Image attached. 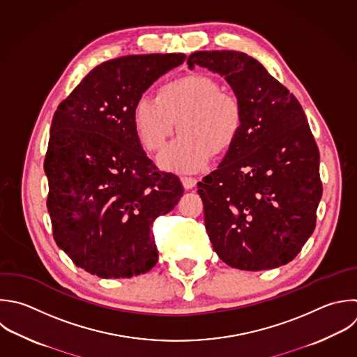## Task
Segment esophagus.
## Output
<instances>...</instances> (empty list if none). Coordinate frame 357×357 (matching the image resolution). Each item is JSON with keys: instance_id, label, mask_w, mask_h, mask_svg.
<instances>
[{"instance_id": "1", "label": "esophagus", "mask_w": 357, "mask_h": 357, "mask_svg": "<svg viewBox=\"0 0 357 357\" xmlns=\"http://www.w3.org/2000/svg\"><path fill=\"white\" fill-rule=\"evenodd\" d=\"M181 184L185 190H191L197 185V180L192 177H181Z\"/></svg>"}]
</instances>
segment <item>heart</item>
<instances>
[{"instance_id":"1","label":"heart","mask_w":357,"mask_h":357,"mask_svg":"<svg viewBox=\"0 0 357 357\" xmlns=\"http://www.w3.org/2000/svg\"><path fill=\"white\" fill-rule=\"evenodd\" d=\"M178 130L183 132L159 156L162 169L176 173L204 170L215 153L227 151L243 126L237 96L205 75L166 82L158 98L141 96L132 107V126L141 144L159 151Z\"/></svg>"}]
</instances>
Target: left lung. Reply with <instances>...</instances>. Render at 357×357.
<instances>
[{
  "instance_id": "left-lung-1",
  "label": "left lung",
  "mask_w": 357,
  "mask_h": 357,
  "mask_svg": "<svg viewBox=\"0 0 357 357\" xmlns=\"http://www.w3.org/2000/svg\"><path fill=\"white\" fill-rule=\"evenodd\" d=\"M187 64L223 77L243 109L234 144L198 183L213 250L243 271L290 262L314 231L322 195L319 152L300 103L245 53L195 52Z\"/></svg>"
}]
</instances>
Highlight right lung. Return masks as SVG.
I'll return each mask as SVG.
<instances>
[{"mask_svg": "<svg viewBox=\"0 0 357 357\" xmlns=\"http://www.w3.org/2000/svg\"><path fill=\"white\" fill-rule=\"evenodd\" d=\"M185 54L126 56L93 68L54 113L45 159L54 240L73 262L105 279L156 265L152 223L183 197L132 126L142 93Z\"/></svg>", "mask_w": 357, "mask_h": 357, "instance_id": "add662e5", "label": "right lung"}]
</instances>
